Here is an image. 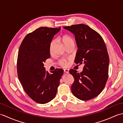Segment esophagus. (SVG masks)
<instances>
[{
	"mask_svg": "<svg viewBox=\"0 0 123 123\" xmlns=\"http://www.w3.org/2000/svg\"><path fill=\"white\" fill-rule=\"evenodd\" d=\"M64 71L66 73H69V70L68 69H64Z\"/></svg>",
	"mask_w": 123,
	"mask_h": 123,
	"instance_id": "esophagus-1",
	"label": "esophagus"
}]
</instances>
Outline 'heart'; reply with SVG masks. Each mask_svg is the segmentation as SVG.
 <instances>
[{
  "label": "heart",
  "instance_id": "1",
  "mask_svg": "<svg viewBox=\"0 0 123 123\" xmlns=\"http://www.w3.org/2000/svg\"><path fill=\"white\" fill-rule=\"evenodd\" d=\"M62 40L64 45H66V44H69V43H74L72 39L70 37H69V36H67V35L63 36L62 38ZM54 44H55V41H52L50 44V46H49V49H50V51H52V48H53ZM59 63L60 64V66H61L62 67H67L68 65V61L66 59H62L61 60H60Z\"/></svg>",
  "mask_w": 123,
  "mask_h": 123
}]
</instances>
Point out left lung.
Here are the masks:
<instances>
[{"label": "left lung", "mask_w": 123, "mask_h": 123, "mask_svg": "<svg viewBox=\"0 0 123 123\" xmlns=\"http://www.w3.org/2000/svg\"><path fill=\"white\" fill-rule=\"evenodd\" d=\"M63 28L75 36L78 49L75 63L84 64L81 72L70 70L74 79L72 92L80 100H90L101 93L108 79L109 59L105 42L97 32L85 24Z\"/></svg>", "instance_id": "obj_1"}]
</instances>
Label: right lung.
Returning <instances> with one entry per match:
<instances>
[{"label":"right lung","instance_id":"right-lung-1","mask_svg":"<svg viewBox=\"0 0 123 123\" xmlns=\"http://www.w3.org/2000/svg\"><path fill=\"white\" fill-rule=\"evenodd\" d=\"M61 30L41 27L25 36L20 44L17 59L18 79L25 91L37 103H48L55 98L63 70L51 74L44 63L50 57L49 46L54 36Z\"/></svg>","mask_w":123,"mask_h":123}]
</instances>
